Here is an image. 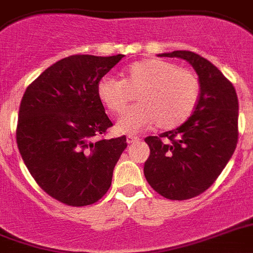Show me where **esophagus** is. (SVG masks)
<instances>
[{
  "mask_svg": "<svg viewBox=\"0 0 253 253\" xmlns=\"http://www.w3.org/2000/svg\"><path fill=\"white\" fill-rule=\"evenodd\" d=\"M138 141H139V138L135 137V135H128V137H126V142H128L129 144H133Z\"/></svg>",
  "mask_w": 253,
  "mask_h": 253,
  "instance_id": "esophagus-1",
  "label": "esophagus"
}]
</instances>
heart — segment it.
Segmentation results:
<instances>
[{"instance_id":"obj_1","label":"heart","mask_w":253,"mask_h":253,"mask_svg":"<svg viewBox=\"0 0 253 253\" xmlns=\"http://www.w3.org/2000/svg\"><path fill=\"white\" fill-rule=\"evenodd\" d=\"M122 81L101 78L97 97L112 115H120L137 98L138 105L118 122L122 133H138L152 125L171 130L184 124L197 107L201 83L194 71L178 68L161 59H144L133 62L122 71Z\"/></svg>"}]
</instances>
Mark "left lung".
Masks as SVG:
<instances>
[{"label": "left lung", "mask_w": 253, "mask_h": 253, "mask_svg": "<svg viewBox=\"0 0 253 253\" xmlns=\"http://www.w3.org/2000/svg\"><path fill=\"white\" fill-rule=\"evenodd\" d=\"M160 56L188 61L200 79L201 96L184 124L144 139L150 147L144 176L163 197L189 200L210 188L234 153L238 97L223 73L197 53L172 51Z\"/></svg>", "instance_id": "1"}]
</instances>
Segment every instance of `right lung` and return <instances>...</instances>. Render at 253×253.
Instances as JSON below:
<instances>
[{
    "label": "right lung",
    "instance_id": "1",
    "mask_svg": "<svg viewBox=\"0 0 253 253\" xmlns=\"http://www.w3.org/2000/svg\"><path fill=\"white\" fill-rule=\"evenodd\" d=\"M124 55H73L43 71L20 102L16 143L43 191L68 206H88L109 191L125 135L97 139L112 126L97 83Z\"/></svg>",
    "mask_w": 253,
    "mask_h": 253
}]
</instances>
